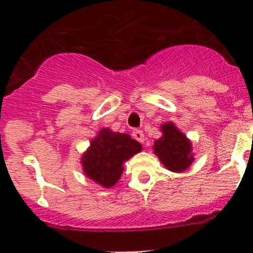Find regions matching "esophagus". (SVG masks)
<instances>
[{
    "label": "esophagus",
    "mask_w": 253,
    "mask_h": 253,
    "mask_svg": "<svg viewBox=\"0 0 253 253\" xmlns=\"http://www.w3.org/2000/svg\"><path fill=\"white\" fill-rule=\"evenodd\" d=\"M132 136H133L134 139H137L139 143L144 142V134H143V132L141 131V129H133V132H132Z\"/></svg>",
    "instance_id": "34e87169"
}]
</instances>
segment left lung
Wrapping results in <instances>:
<instances>
[{
  "instance_id": "obj_1",
  "label": "left lung",
  "mask_w": 253,
  "mask_h": 253,
  "mask_svg": "<svg viewBox=\"0 0 253 253\" xmlns=\"http://www.w3.org/2000/svg\"><path fill=\"white\" fill-rule=\"evenodd\" d=\"M162 132L163 136L154 143L155 154L167 169L175 172L183 171L193 160L190 141L171 122L163 125Z\"/></svg>"
}]
</instances>
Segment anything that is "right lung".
Instances as JSON below:
<instances>
[{"instance_id":"right-lung-1","label":"right lung","mask_w":253,"mask_h":253,"mask_svg":"<svg viewBox=\"0 0 253 253\" xmlns=\"http://www.w3.org/2000/svg\"><path fill=\"white\" fill-rule=\"evenodd\" d=\"M141 149L142 145L129 134L103 128L82 158L84 174L104 187H111L122 174L124 162Z\"/></svg>"}]
</instances>
